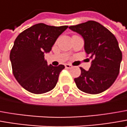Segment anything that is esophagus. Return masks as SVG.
Segmentation results:
<instances>
[{"mask_svg": "<svg viewBox=\"0 0 127 127\" xmlns=\"http://www.w3.org/2000/svg\"><path fill=\"white\" fill-rule=\"evenodd\" d=\"M64 66H65V68H67V69H71V68H72V65H71L70 64H65Z\"/></svg>", "mask_w": 127, "mask_h": 127, "instance_id": "esophagus-1", "label": "esophagus"}]
</instances>
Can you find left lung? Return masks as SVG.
Listing matches in <instances>:
<instances>
[{
	"label": "left lung",
	"instance_id": "left-lung-1",
	"mask_svg": "<svg viewBox=\"0 0 127 127\" xmlns=\"http://www.w3.org/2000/svg\"><path fill=\"white\" fill-rule=\"evenodd\" d=\"M84 41V50L90 55L91 64L88 71L81 69V75L74 79L77 88L89 94H98L109 89L120 72L122 59L115 36L95 21L70 26Z\"/></svg>",
	"mask_w": 127,
	"mask_h": 127
}]
</instances>
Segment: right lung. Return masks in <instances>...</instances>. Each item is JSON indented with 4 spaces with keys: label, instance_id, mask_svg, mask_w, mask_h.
I'll return each mask as SVG.
<instances>
[{
    "label": "right lung",
    "instance_id": "1",
    "mask_svg": "<svg viewBox=\"0 0 127 127\" xmlns=\"http://www.w3.org/2000/svg\"><path fill=\"white\" fill-rule=\"evenodd\" d=\"M67 27L40 23L27 29L16 38L10 60L16 80L24 89L41 94L55 88L64 66L48 65L44 55L51 50L57 38Z\"/></svg>",
    "mask_w": 127,
    "mask_h": 127
}]
</instances>
